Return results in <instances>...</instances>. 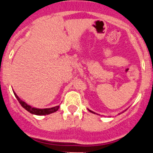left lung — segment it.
Segmentation results:
<instances>
[{
  "mask_svg": "<svg viewBox=\"0 0 153 153\" xmlns=\"http://www.w3.org/2000/svg\"><path fill=\"white\" fill-rule=\"evenodd\" d=\"M88 110H89V111H90V112H91V113H93V114H96V113H94V111H92V110H91V109H88ZM125 111H126V110H124V111H122V112H121V113H119L118 114H122V113H124V112H125ZM98 115H99V114H98Z\"/></svg>",
  "mask_w": 153,
  "mask_h": 153,
  "instance_id": "left-lung-1",
  "label": "left lung"
}]
</instances>
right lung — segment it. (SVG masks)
I'll list each match as a JSON object with an SVG mask.
<instances>
[{"mask_svg":"<svg viewBox=\"0 0 153 153\" xmlns=\"http://www.w3.org/2000/svg\"><path fill=\"white\" fill-rule=\"evenodd\" d=\"M14 93V95L16 96V98L18 100V102H20V104L21 105V106L23 108H25L27 111H28L29 113H31L32 114H35V115H48L50 114H52V113H55L59 109V105H56V106L51 107V108H46V109H39V108H35V107H32L29 105H27V103L24 101H22L19 97L17 96V94L13 91Z\"/></svg>","mask_w":153,"mask_h":153,"instance_id":"right-lung-1","label":"right lung"}]
</instances>
